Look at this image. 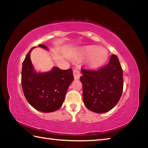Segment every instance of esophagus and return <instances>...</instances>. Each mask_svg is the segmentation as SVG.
<instances>
[{"label": "esophagus", "mask_w": 148, "mask_h": 148, "mask_svg": "<svg viewBox=\"0 0 148 148\" xmlns=\"http://www.w3.org/2000/svg\"><path fill=\"white\" fill-rule=\"evenodd\" d=\"M73 74H74L75 79H79L80 76H81V72H80L79 70L77 69H75L73 70Z\"/></svg>", "instance_id": "obj_1"}]
</instances>
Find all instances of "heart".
<instances>
[{
  "mask_svg": "<svg viewBox=\"0 0 148 148\" xmlns=\"http://www.w3.org/2000/svg\"><path fill=\"white\" fill-rule=\"evenodd\" d=\"M82 56L84 57H90L89 65L91 68H97L102 66L108 58V51L104 47L97 46H87L81 49Z\"/></svg>",
  "mask_w": 148,
  "mask_h": 148,
  "instance_id": "b5f03b06",
  "label": "heart"
}]
</instances>
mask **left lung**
Returning <instances> with one entry per match:
<instances>
[{
    "label": "left lung",
    "instance_id": "8db88e82",
    "mask_svg": "<svg viewBox=\"0 0 148 148\" xmlns=\"http://www.w3.org/2000/svg\"><path fill=\"white\" fill-rule=\"evenodd\" d=\"M82 74L80 81L87 108L99 114L113 108L121 98L123 88V70L117 57L112 55L108 64L99 71L82 69Z\"/></svg>",
    "mask_w": 148,
    "mask_h": 148
}]
</instances>
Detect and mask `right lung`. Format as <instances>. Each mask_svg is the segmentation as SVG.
Segmentation results:
<instances>
[{
	"label": "right lung",
	"mask_w": 148,
	"mask_h": 148,
	"mask_svg": "<svg viewBox=\"0 0 148 148\" xmlns=\"http://www.w3.org/2000/svg\"><path fill=\"white\" fill-rule=\"evenodd\" d=\"M38 47L48 50L43 44ZM30 50L23 62L21 86L25 97L34 109L40 112H53L62 106L65 95L74 79L72 69L61 70L53 66L51 71L37 72L32 64Z\"/></svg>",
	"instance_id": "right-lung-1"
}]
</instances>
